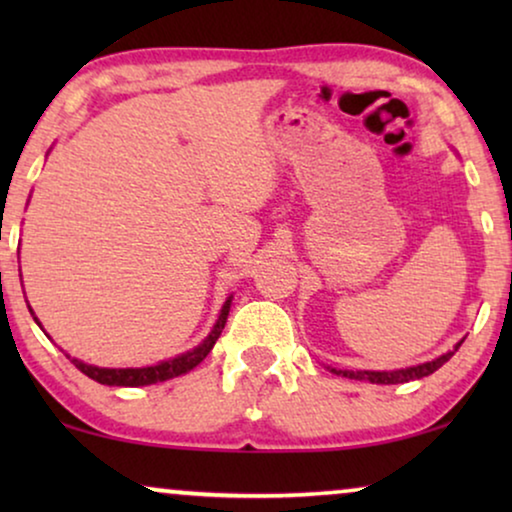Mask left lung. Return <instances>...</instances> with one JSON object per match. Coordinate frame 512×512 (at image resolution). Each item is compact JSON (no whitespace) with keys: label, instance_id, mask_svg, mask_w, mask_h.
<instances>
[{"label":"left lung","instance_id":"8db88e82","mask_svg":"<svg viewBox=\"0 0 512 512\" xmlns=\"http://www.w3.org/2000/svg\"><path fill=\"white\" fill-rule=\"evenodd\" d=\"M461 342H464V340H461ZM461 342H457V347H454L452 352L438 356V359H433V361L419 363V366H410V368H401V370H335V368H331V373L349 377V380H368L373 384H401V382L419 380V377L436 373V370L443 366V363L450 361L454 352H457V349L461 347Z\"/></svg>","mask_w":512,"mask_h":512}]
</instances>
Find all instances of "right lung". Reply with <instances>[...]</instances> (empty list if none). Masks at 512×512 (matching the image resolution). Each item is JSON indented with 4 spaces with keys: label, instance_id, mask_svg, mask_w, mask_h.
Wrapping results in <instances>:
<instances>
[{
    "label": "right lung",
    "instance_id": "add662e5",
    "mask_svg": "<svg viewBox=\"0 0 512 512\" xmlns=\"http://www.w3.org/2000/svg\"><path fill=\"white\" fill-rule=\"evenodd\" d=\"M230 300H233V298H228L226 303H223L221 314H219V319H216L212 333H209L198 347L191 349V352L181 354V356H174V359H170V361H160L158 366L97 368V366H90V363H83L79 359H72V356H67V359H72L74 366L79 368L83 375H88L90 380H95L100 384H109V387H146V384L172 380V377H179V375L188 373V370H193L202 359H205L209 352H212V347L216 345V340H219L223 326H226V319H228V312H230ZM34 321H37V317H34ZM37 324H39V321H37Z\"/></svg>",
    "mask_w": 512,
    "mask_h": 512
}]
</instances>
